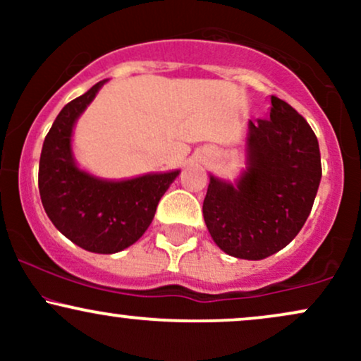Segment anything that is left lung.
<instances>
[{
    "mask_svg": "<svg viewBox=\"0 0 361 361\" xmlns=\"http://www.w3.org/2000/svg\"><path fill=\"white\" fill-rule=\"evenodd\" d=\"M268 118L247 123L246 169L234 181L210 175L204 219L229 256L264 259L299 234L321 183L314 130L295 109L271 97Z\"/></svg>",
    "mask_w": 361,
    "mask_h": 361,
    "instance_id": "obj_1",
    "label": "left lung"
}]
</instances>
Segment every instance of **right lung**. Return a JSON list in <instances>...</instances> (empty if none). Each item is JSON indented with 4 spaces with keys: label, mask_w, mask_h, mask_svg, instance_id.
<instances>
[{
    "label": "right lung",
    "mask_w": 361,
    "mask_h": 361,
    "mask_svg": "<svg viewBox=\"0 0 361 361\" xmlns=\"http://www.w3.org/2000/svg\"><path fill=\"white\" fill-rule=\"evenodd\" d=\"M109 80L69 102L54 120L39 164V192L45 214L69 241L98 255H114L142 238L156 207L180 169L105 180L78 166L73 130L78 118Z\"/></svg>",
    "instance_id": "obj_1"
}]
</instances>
